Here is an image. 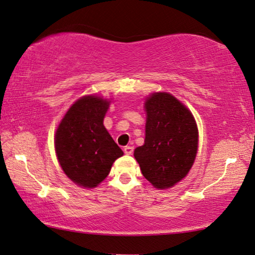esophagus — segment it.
<instances>
[{
  "mask_svg": "<svg viewBox=\"0 0 255 255\" xmlns=\"http://www.w3.org/2000/svg\"><path fill=\"white\" fill-rule=\"evenodd\" d=\"M124 153L127 155H131L132 153H133V146H125Z\"/></svg>",
  "mask_w": 255,
  "mask_h": 255,
  "instance_id": "obj_1",
  "label": "esophagus"
}]
</instances>
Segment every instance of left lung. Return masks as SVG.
Wrapping results in <instances>:
<instances>
[{
	"mask_svg": "<svg viewBox=\"0 0 255 255\" xmlns=\"http://www.w3.org/2000/svg\"><path fill=\"white\" fill-rule=\"evenodd\" d=\"M145 107V142L134 149V158L142 175L155 188L173 187L194 163L198 144L196 122L170 94H153Z\"/></svg>",
	"mask_w": 255,
	"mask_h": 255,
	"instance_id": "1",
	"label": "left lung"
}]
</instances>
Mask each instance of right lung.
Here are the masks:
<instances>
[{
	"label": "right lung",
	"mask_w": 255,
	"mask_h": 255,
	"mask_svg": "<svg viewBox=\"0 0 255 255\" xmlns=\"http://www.w3.org/2000/svg\"><path fill=\"white\" fill-rule=\"evenodd\" d=\"M109 108L107 100L85 96L62 118L55 133V153L72 181L93 188L106 179L115 160L123 155L103 125Z\"/></svg>",
	"instance_id": "right-lung-1"
}]
</instances>
